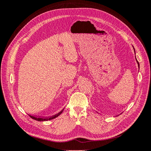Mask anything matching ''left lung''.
Masks as SVG:
<instances>
[{"instance_id": "1", "label": "left lung", "mask_w": 151, "mask_h": 151, "mask_svg": "<svg viewBox=\"0 0 151 151\" xmlns=\"http://www.w3.org/2000/svg\"><path fill=\"white\" fill-rule=\"evenodd\" d=\"M133 49H134V52H135V50H134V48L133 47ZM135 58H136V55H135ZM136 61H137V64H138V68H140V65H139V63H138V61H137V58H136Z\"/></svg>"}]
</instances>
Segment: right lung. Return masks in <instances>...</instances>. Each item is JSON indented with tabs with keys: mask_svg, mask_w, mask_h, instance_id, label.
Returning <instances> with one entry per match:
<instances>
[{
	"mask_svg": "<svg viewBox=\"0 0 151 151\" xmlns=\"http://www.w3.org/2000/svg\"><path fill=\"white\" fill-rule=\"evenodd\" d=\"M63 110H61L60 112H59V113L58 114L54 115V116H51V117H50V118H37V117H35V116H31V115H29V116H30L31 118H33V119L35 120H37V121H47V120H50L54 119V118H57L58 116H59L60 115L61 113H62Z\"/></svg>",
	"mask_w": 151,
	"mask_h": 151,
	"instance_id": "add662e5",
	"label": "right lung"
}]
</instances>
